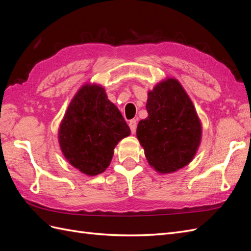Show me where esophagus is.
<instances>
[{"instance_id":"1","label":"esophagus","mask_w":251,"mask_h":251,"mask_svg":"<svg viewBox=\"0 0 251 251\" xmlns=\"http://www.w3.org/2000/svg\"><path fill=\"white\" fill-rule=\"evenodd\" d=\"M128 126H130L131 132L134 134L136 132V127H137V120H136V119L130 120V124H128Z\"/></svg>"}]
</instances>
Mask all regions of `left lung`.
Masks as SVG:
<instances>
[{
    "label": "left lung",
    "instance_id": "1",
    "mask_svg": "<svg viewBox=\"0 0 251 251\" xmlns=\"http://www.w3.org/2000/svg\"><path fill=\"white\" fill-rule=\"evenodd\" d=\"M149 116L136 135L149 163L161 174L176 172L193 160L202 127L194 104L180 82L168 78L148 93Z\"/></svg>",
    "mask_w": 251,
    "mask_h": 251
}]
</instances>
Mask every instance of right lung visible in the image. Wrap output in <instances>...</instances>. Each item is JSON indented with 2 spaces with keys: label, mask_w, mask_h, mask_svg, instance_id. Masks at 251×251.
Listing matches in <instances>:
<instances>
[{
  "label": "right lung",
  "mask_w": 251,
  "mask_h": 251,
  "mask_svg": "<svg viewBox=\"0 0 251 251\" xmlns=\"http://www.w3.org/2000/svg\"><path fill=\"white\" fill-rule=\"evenodd\" d=\"M131 134L121 113L98 85H85L75 94L62 120L58 141L75 169L95 176L110 165L116 144Z\"/></svg>",
  "instance_id": "1"
}]
</instances>
